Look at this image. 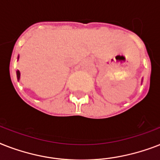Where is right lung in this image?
<instances>
[{
	"label": "right lung",
	"mask_w": 160,
	"mask_h": 160,
	"mask_svg": "<svg viewBox=\"0 0 160 160\" xmlns=\"http://www.w3.org/2000/svg\"><path fill=\"white\" fill-rule=\"evenodd\" d=\"M19 60V55L18 57H17V60ZM16 76H17V80H18V81L20 80V78H21V72H20V70H16Z\"/></svg>",
	"instance_id": "1"
}]
</instances>
